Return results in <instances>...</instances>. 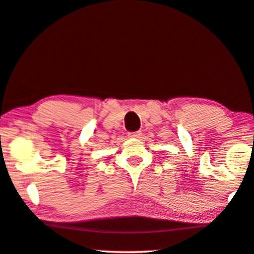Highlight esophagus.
Returning <instances> with one entry per match:
<instances>
[{"label": "esophagus", "mask_w": 254, "mask_h": 254, "mask_svg": "<svg viewBox=\"0 0 254 254\" xmlns=\"http://www.w3.org/2000/svg\"><path fill=\"white\" fill-rule=\"evenodd\" d=\"M127 136L131 138H139L141 136V132L140 131H136V132H129L127 133Z\"/></svg>", "instance_id": "esophagus-1"}]
</instances>
